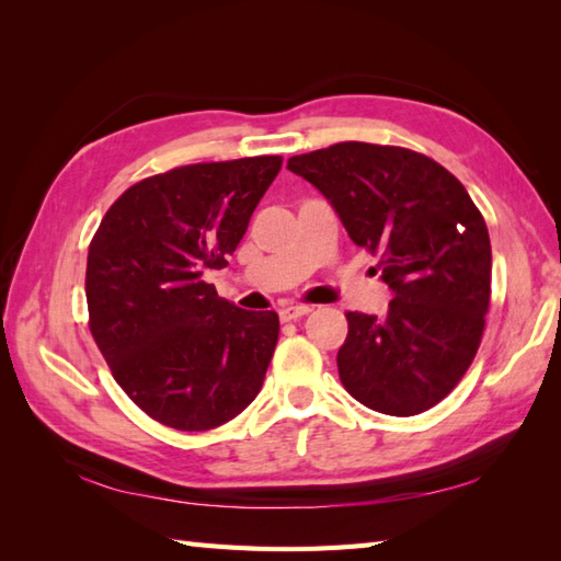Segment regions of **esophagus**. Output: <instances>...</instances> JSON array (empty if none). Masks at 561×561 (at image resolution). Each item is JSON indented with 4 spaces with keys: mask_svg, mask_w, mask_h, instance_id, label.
I'll return each instance as SVG.
<instances>
[{
    "mask_svg": "<svg viewBox=\"0 0 561 561\" xmlns=\"http://www.w3.org/2000/svg\"><path fill=\"white\" fill-rule=\"evenodd\" d=\"M308 313H311V306H301V304H284L279 308L282 323H289V320H296V318L308 316Z\"/></svg>",
    "mask_w": 561,
    "mask_h": 561,
    "instance_id": "34e87169",
    "label": "esophagus"
}]
</instances>
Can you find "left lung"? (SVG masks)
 I'll list each match as a JSON object with an SVG mask.
<instances>
[{
    "mask_svg": "<svg viewBox=\"0 0 561 561\" xmlns=\"http://www.w3.org/2000/svg\"><path fill=\"white\" fill-rule=\"evenodd\" d=\"M287 169L323 193L356 245L380 255L396 296L380 318L347 313L342 386L392 416L434 408L472 364L490 308V233L468 190L424 153L366 141L291 157Z\"/></svg>",
    "mask_w": 561,
    "mask_h": 561,
    "instance_id": "obj_1",
    "label": "left lung"
}]
</instances>
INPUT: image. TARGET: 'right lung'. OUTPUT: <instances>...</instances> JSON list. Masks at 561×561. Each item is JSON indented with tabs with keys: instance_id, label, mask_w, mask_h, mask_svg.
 Returning a JSON list of instances; mask_svg holds the SVG:
<instances>
[{
	"instance_id": "1",
	"label": "right lung",
	"mask_w": 561,
	"mask_h": 561,
	"mask_svg": "<svg viewBox=\"0 0 561 561\" xmlns=\"http://www.w3.org/2000/svg\"><path fill=\"white\" fill-rule=\"evenodd\" d=\"M282 157L181 165L145 178L105 211L89 245V328L113 378L151 420L207 432L262 388L279 316L221 299L229 265Z\"/></svg>"
}]
</instances>
